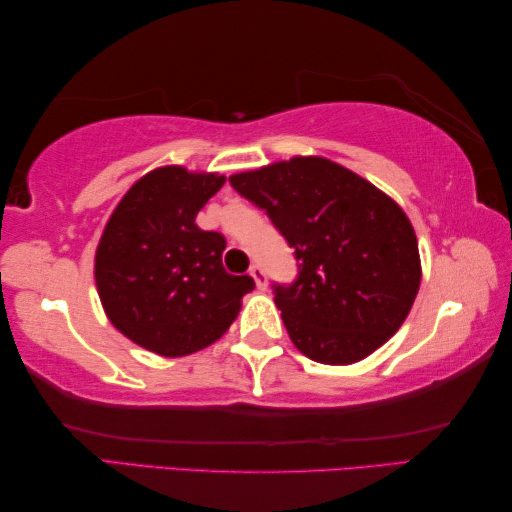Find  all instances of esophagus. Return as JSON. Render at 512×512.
Segmentation results:
<instances>
[{
  "instance_id": "obj_1",
  "label": "esophagus",
  "mask_w": 512,
  "mask_h": 512,
  "mask_svg": "<svg viewBox=\"0 0 512 512\" xmlns=\"http://www.w3.org/2000/svg\"><path fill=\"white\" fill-rule=\"evenodd\" d=\"M249 274H251V279L256 281V286L261 288V290H265V286H267V281H265V270H263V265H258V263H254L249 267Z\"/></svg>"
}]
</instances>
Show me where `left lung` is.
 <instances>
[{
    "mask_svg": "<svg viewBox=\"0 0 512 512\" xmlns=\"http://www.w3.org/2000/svg\"><path fill=\"white\" fill-rule=\"evenodd\" d=\"M295 249L297 279L272 283L290 340L324 365H349L395 335L420 290L406 213L347 167L297 156L229 177Z\"/></svg>",
    "mask_w": 512,
    "mask_h": 512,
    "instance_id": "obj_1",
    "label": "left lung"
}]
</instances>
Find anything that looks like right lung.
Returning a JSON list of instances; mask_svg holds the SVG:
<instances>
[{
	"instance_id": "obj_1",
	"label": "right lung",
	"mask_w": 512,
	"mask_h": 512,
	"mask_svg": "<svg viewBox=\"0 0 512 512\" xmlns=\"http://www.w3.org/2000/svg\"><path fill=\"white\" fill-rule=\"evenodd\" d=\"M217 174L167 165L122 197L95 256V281L108 320L136 345L177 358L213 345L256 288L224 270L226 240L201 231L197 213L224 186Z\"/></svg>"
}]
</instances>
